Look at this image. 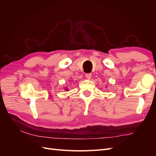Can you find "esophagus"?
Returning a JSON list of instances; mask_svg holds the SVG:
<instances>
[{
    "instance_id": "1",
    "label": "esophagus",
    "mask_w": 156,
    "mask_h": 156,
    "mask_svg": "<svg viewBox=\"0 0 156 156\" xmlns=\"http://www.w3.org/2000/svg\"><path fill=\"white\" fill-rule=\"evenodd\" d=\"M85 75H86V77L88 79H90L92 77V73H86Z\"/></svg>"
}]
</instances>
